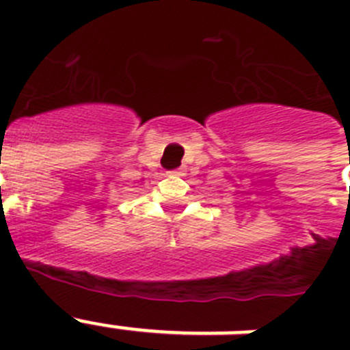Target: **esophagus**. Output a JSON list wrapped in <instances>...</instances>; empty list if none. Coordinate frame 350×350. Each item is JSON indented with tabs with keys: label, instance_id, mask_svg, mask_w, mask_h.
<instances>
[{
	"label": "esophagus",
	"instance_id": "obj_1",
	"mask_svg": "<svg viewBox=\"0 0 350 350\" xmlns=\"http://www.w3.org/2000/svg\"><path fill=\"white\" fill-rule=\"evenodd\" d=\"M170 174H183V170H181V169H178V170H172V172H170Z\"/></svg>",
	"mask_w": 350,
	"mask_h": 350
}]
</instances>
